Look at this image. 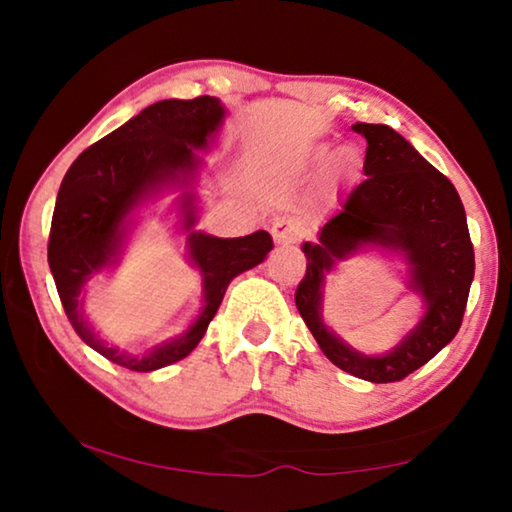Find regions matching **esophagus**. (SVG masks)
<instances>
[{
  "label": "esophagus",
  "instance_id": "esophagus-1",
  "mask_svg": "<svg viewBox=\"0 0 512 512\" xmlns=\"http://www.w3.org/2000/svg\"><path fill=\"white\" fill-rule=\"evenodd\" d=\"M271 232H273V239L277 246H293V244H298L302 237L300 225L296 221H289V219L275 221Z\"/></svg>",
  "mask_w": 512,
  "mask_h": 512
}]
</instances>
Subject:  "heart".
Here are the masks:
<instances>
[{"label": "heart", "instance_id": "b5f03b06", "mask_svg": "<svg viewBox=\"0 0 512 512\" xmlns=\"http://www.w3.org/2000/svg\"><path fill=\"white\" fill-rule=\"evenodd\" d=\"M311 162L318 169H327V183L336 185L341 180H348L354 171L359 167V155L352 149H343V151H334L329 146H318L311 155Z\"/></svg>", "mask_w": 512, "mask_h": 512}]
</instances>
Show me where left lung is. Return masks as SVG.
Segmentation results:
<instances>
[{"label":"left lung","mask_w":512,"mask_h":512,"mask_svg":"<svg viewBox=\"0 0 512 512\" xmlns=\"http://www.w3.org/2000/svg\"><path fill=\"white\" fill-rule=\"evenodd\" d=\"M366 137V180L352 189L339 214L320 230L318 244H305L307 271L296 289V307L325 357L350 375L388 384L413 370L454 339L463 323L474 277V248L454 185L413 146L384 124H359ZM363 243L405 250L412 286L428 302L421 325L384 358H363L339 342L319 320L324 273Z\"/></svg>","instance_id":"1"}]
</instances>
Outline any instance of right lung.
<instances>
[{
    "instance_id": "right-lung-1",
    "label": "right lung",
    "mask_w": 512,
    "mask_h": 512,
    "mask_svg": "<svg viewBox=\"0 0 512 512\" xmlns=\"http://www.w3.org/2000/svg\"><path fill=\"white\" fill-rule=\"evenodd\" d=\"M221 119L223 106L214 97L158 101L85 149L60 183L47 244L51 275L74 332L117 366L151 372L185 359L203 339L232 277L264 262L271 253L273 239L266 230L237 239L189 232V255L203 273L205 307L185 336L142 357L108 348L81 314L79 298L85 282L115 255L126 216L155 187L176 183L194 171V149H205ZM192 225L194 212L187 210L185 228Z\"/></svg>"
}]
</instances>
